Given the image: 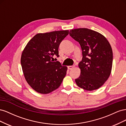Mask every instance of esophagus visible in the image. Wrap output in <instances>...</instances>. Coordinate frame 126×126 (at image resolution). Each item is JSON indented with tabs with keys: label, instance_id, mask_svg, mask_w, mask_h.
Here are the masks:
<instances>
[{
	"label": "esophagus",
	"instance_id": "34e87169",
	"mask_svg": "<svg viewBox=\"0 0 126 126\" xmlns=\"http://www.w3.org/2000/svg\"><path fill=\"white\" fill-rule=\"evenodd\" d=\"M74 67H75L74 66H68V69H69V70H71V69H72V68H73Z\"/></svg>",
	"mask_w": 126,
	"mask_h": 126
}]
</instances>
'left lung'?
<instances>
[{
	"instance_id": "8db88e82",
	"label": "left lung",
	"mask_w": 126,
	"mask_h": 126,
	"mask_svg": "<svg viewBox=\"0 0 126 126\" xmlns=\"http://www.w3.org/2000/svg\"><path fill=\"white\" fill-rule=\"evenodd\" d=\"M69 35L78 42L82 49V58L78 64L80 75L75 79L77 86L88 91L99 88L111 71V46L101 33L87 28L71 29Z\"/></svg>"
}]
</instances>
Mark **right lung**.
<instances>
[{"label":"right lung","instance_id":"right-lung-1","mask_svg":"<svg viewBox=\"0 0 126 126\" xmlns=\"http://www.w3.org/2000/svg\"><path fill=\"white\" fill-rule=\"evenodd\" d=\"M69 30L37 33L30 40L22 52L21 64L27 82L37 92L49 94L60 86L67 67L51 59L58 57L61 42Z\"/></svg>","mask_w":126,"mask_h":126}]
</instances>
